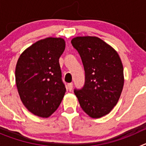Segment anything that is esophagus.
Returning a JSON list of instances; mask_svg holds the SVG:
<instances>
[{
	"instance_id": "esophagus-1",
	"label": "esophagus",
	"mask_w": 146,
	"mask_h": 146,
	"mask_svg": "<svg viewBox=\"0 0 146 146\" xmlns=\"http://www.w3.org/2000/svg\"><path fill=\"white\" fill-rule=\"evenodd\" d=\"M72 87H73V83H72V82H70V83H69V84L67 85V88H68L69 91H72Z\"/></svg>"
}]
</instances>
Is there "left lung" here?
<instances>
[{
	"label": "left lung",
	"instance_id": "left-lung-1",
	"mask_svg": "<svg viewBox=\"0 0 146 146\" xmlns=\"http://www.w3.org/2000/svg\"><path fill=\"white\" fill-rule=\"evenodd\" d=\"M82 59L84 87L74 90L83 111L93 118L108 115L118 103L124 83L123 67L116 50L96 36L71 41Z\"/></svg>",
	"mask_w": 146,
	"mask_h": 146
}]
</instances>
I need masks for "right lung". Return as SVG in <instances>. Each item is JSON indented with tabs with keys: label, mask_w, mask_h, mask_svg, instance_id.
<instances>
[{
	"label": "right lung",
	"mask_w": 146,
	"mask_h": 146,
	"mask_svg": "<svg viewBox=\"0 0 146 146\" xmlns=\"http://www.w3.org/2000/svg\"><path fill=\"white\" fill-rule=\"evenodd\" d=\"M64 38L48 37L25 49L18 59L15 81L23 104L35 115L48 118L58 109L66 93L59 58Z\"/></svg>",
	"instance_id": "obj_1"
}]
</instances>
